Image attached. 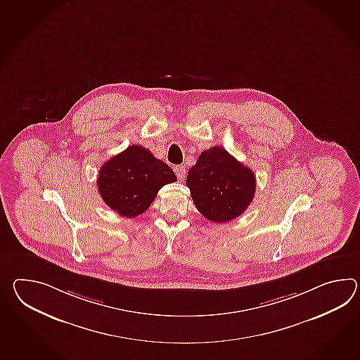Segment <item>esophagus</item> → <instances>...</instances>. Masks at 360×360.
Returning a JSON list of instances; mask_svg holds the SVG:
<instances>
[{
	"mask_svg": "<svg viewBox=\"0 0 360 360\" xmlns=\"http://www.w3.org/2000/svg\"><path fill=\"white\" fill-rule=\"evenodd\" d=\"M174 172H176L178 179H181V181L186 176V168H184V165H176V167H174Z\"/></svg>",
	"mask_w": 360,
	"mask_h": 360,
	"instance_id": "34e87169",
	"label": "esophagus"
}]
</instances>
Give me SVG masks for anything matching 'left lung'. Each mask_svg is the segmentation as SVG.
Returning <instances> with one entry per match:
<instances>
[{
  "mask_svg": "<svg viewBox=\"0 0 360 360\" xmlns=\"http://www.w3.org/2000/svg\"><path fill=\"white\" fill-rule=\"evenodd\" d=\"M186 184L195 207L216 224L241 216L256 193L255 173L219 146L200 153Z\"/></svg>",
  "mask_w": 360,
  "mask_h": 360,
  "instance_id": "obj_1",
  "label": "left lung"
}]
</instances>
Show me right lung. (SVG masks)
<instances>
[{
  "instance_id": "obj_1",
  "label": "right lung",
  "mask_w": 360,
  "mask_h": 360,
  "mask_svg": "<svg viewBox=\"0 0 360 360\" xmlns=\"http://www.w3.org/2000/svg\"><path fill=\"white\" fill-rule=\"evenodd\" d=\"M176 181L174 172L165 162L134 144L104 162L96 186L112 210L134 218L150 208L162 186Z\"/></svg>"
}]
</instances>
